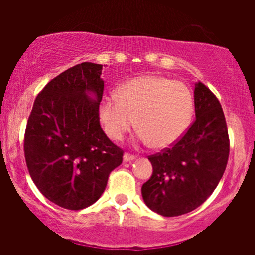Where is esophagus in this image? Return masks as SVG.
Wrapping results in <instances>:
<instances>
[{
	"label": "esophagus",
	"mask_w": 255,
	"mask_h": 255,
	"mask_svg": "<svg viewBox=\"0 0 255 255\" xmlns=\"http://www.w3.org/2000/svg\"><path fill=\"white\" fill-rule=\"evenodd\" d=\"M133 160H135L134 155H130V154L125 153V155H123V161H126V163H127V161H133Z\"/></svg>",
	"instance_id": "34e87169"
}]
</instances>
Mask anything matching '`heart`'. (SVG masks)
<instances>
[{"mask_svg": "<svg viewBox=\"0 0 255 255\" xmlns=\"http://www.w3.org/2000/svg\"><path fill=\"white\" fill-rule=\"evenodd\" d=\"M194 96L181 81L165 76L144 75L123 82L116 97H104L99 117L106 134L122 140L135 126L139 140L156 148L179 142L191 125Z\"/></svg>", "mask_w": 255, "mask_h": 255, "instance_id": "b5f03b06", "label": "heart"}]
</instances>
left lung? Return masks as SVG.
Wrapping results in <instances>:
<instances>
[{
    "instance_id": "left-lung-1",
    "label": "left lung",
    "mask_w": 255,
    "mask_h": 255,
    "mask_svg": "<svg viewBox=\"0 0 255 255\" xmlns=\"http://www.w3.org/2000/svg\"><path fill=\"white\" fill-rule=\"evenodd\" d=\"M194 102L196 120L184 137L148 158L153 174L142 186L143 200L165 217L191 212L204 204L227 165L230 139L220 101L199 81Z\"/></svg>"
}]
</instances>
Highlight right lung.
<instances>
[{
	"label": "right lung",
	"instance_id": "1",
	"mask_svg": "<svg viewBox=\"0 0 255 255\" xmlns=\"http://www.w3.org/2000/svg\"><path fill=\"white\" fill-rule=\"evenodd\" d=\"M102 65L81 63L49 81L28 118L24 156L33 182L66 210L91 206L104 194L123 150L100 126Z\"/></svg>",
	"mask_w": 255,
	"mask_h": 255
}]
</instances>
